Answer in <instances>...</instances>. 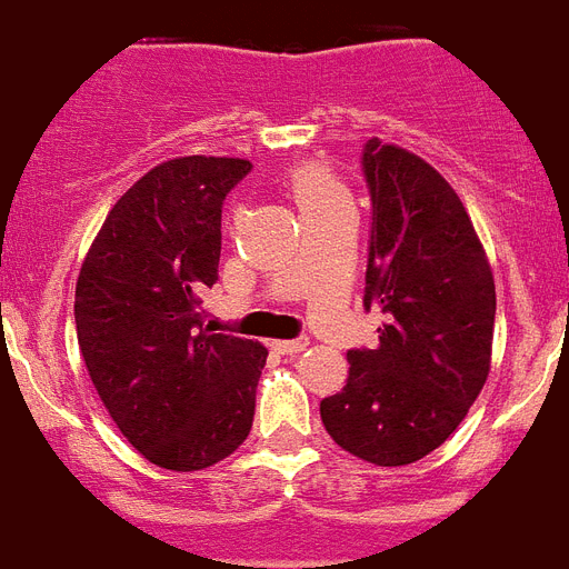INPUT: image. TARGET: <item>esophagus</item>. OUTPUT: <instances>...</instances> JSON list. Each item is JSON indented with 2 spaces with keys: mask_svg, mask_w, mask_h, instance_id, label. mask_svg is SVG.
Returning <instances> with one entry per match:
<instances>
[{
  "mask_svg": "<svg viewBox=\"0 0 569 569\" xmlns=\"http://www.w3.org/2000/svg\"><path fill=\"white\" fill-rule=\"evenodd\" d=\"M276 349H279L281 356H299V352H306V349H308V338L276 340Z\"/></svg>",
  "mask_w": 569,
  "mask_h": 569,
  "instance_id": "esophagus-1",
  "label": "esophagus"
}]
</instances>
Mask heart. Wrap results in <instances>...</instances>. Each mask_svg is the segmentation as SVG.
Returning a JSON list of instances; mask_svg holds the SVG:
<instances>
[{
  "label": "heart",
  "mask_w": 569,
  "mask_h": 569,
  "mask_svg": "<svg viewBox=\"0 0 569 569\" xmlns=\"http://www.w3.org/2000/svg\"><path fill=\"white\" fill-rule=\"evenodd\" d=\"M288 190L299 213L317 211V208L347 202V188L335 179V172L322 163H302L288 172Z\"/></svg>",
  "instance_id": "b5f03b06"
}]
</instances>
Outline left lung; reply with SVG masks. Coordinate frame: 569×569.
I'll use <instances>...</instances> for the list:
<instances>
[{"label":"left lung","instance_id":"1","mask_svg":"<svg viewBox=\"0 0 569 569\" xmlns=\"http://www.w3.org/2000/svg\"><path fill=\"white\" fill-rule=\"evenodd\" d=\"M372 226L363 308L376 349H349V379L320 402L331 440L379 467L420 461L458 429L485 388L497 288L467 208L431 163L363 143Z\"/></svg>","mask_w":569,"mask_h":569}]
</instances>
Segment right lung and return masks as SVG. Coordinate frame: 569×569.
Returning a JSON list of instances; mask_svg holds the SVG:
<instances>
[{
    "mask_svg": "<svg viewBox=\"0 0 569 569\" xmlns=\"http://www.w3.org/2000/svg\"><path fill=\"white\" fill-rule=\"evenodd\" d=\"M249 170L243 158L158 163L117 199L76 281V335L99 399L167 470H206L252 429L267 349L202 322L222 199Z\"/></svg>",
    "mask_w": 569,
    "mask_h": 569,
    "instance_id": "add662e5",
    "label": "right lung"
}]
</instances>
